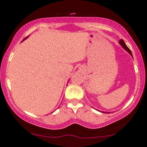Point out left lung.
Returning <instances> with one entry per match:
<instances>
[{"label": "left lung", "instance_id": "obj_1", "mask_svg": "<svg viewBox=\"0 0 147 147\" xmlns=\"http://www.w3.org/2000/svg\"><path fill=\"white\" fill-rule=\"evenodd\" d=\"M119 42L120 45H121V46H122V47H124V48L125 49V50H127V51L128 52V53H129V54L131 55V56H132V53H131V50H129V47H127V45H126V44H125V42H124V41L122 39H121V40H119Z\"/></svg>", "mask_w": 147, "mask_h": 147}]
</instances>
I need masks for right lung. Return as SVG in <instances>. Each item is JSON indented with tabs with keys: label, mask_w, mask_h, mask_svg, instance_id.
I'll use <instances>...</instances> for the list:
<instances>
[{
	"label": "right lung",
	"mask_w": 147,
	"mask_h": 147,
	"mask_svg": "<svg viewBox=\"0 0 147 147\" xmlns=\"http://www.w3.org/2000/svg\"><path fill=\"white\" fill-rule=\"evenodd\" d=\"M28 38V37H26V38H24V39H23V40H25V39H26V38Z\"/></svg>",
	"instance_id": "add662e5"
}]
</instances>
